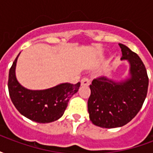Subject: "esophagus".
<instances>
[{"mask_svg":"<svg viewBox=\"0 0 153 153\" xmlns=\"http://www.w3.org/2000/svg\"><path fill=\"white\" fill-rule=\"evenodd\" d=\"M90 84V79L87 77H84L81 80V85H83V86H88Z\"/></svg>","mask_w":153,"mask_h":153,"instance_id":"1","label":"esophagus"}]
</instances>
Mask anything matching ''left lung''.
Listing matches in <instances>:
<instances>
[{
	"mask_svg": "<svg viewBox=\"0 0 153 153\" xmlns=\"http://www.w3.org/2000/svg\"><path fill=\"white\" fill-rule=\"evenodd\" d=\"M121 60L129 64V78L120 82L101 76L90 84L88 101L89 119L102 128L121 127L134 118L147 97L148 77L144 64L138 55L123 44Z\"/></svg>",
	"mask_w": 153,
	"mask_h": 153,
	"instance_id": "left-lung-1",
	"label": "left lung"
}]
</instances>
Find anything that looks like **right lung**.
I'll return each instance as SVG.
<instances>
[{"instance_id": "obj_1", "label": "right lung", "mask_w": 153, "mask_h": 153, "mask_svg": "<svg viewBox=\"0 0 153 153\" xmlns=\"http://www.w3.org/2000/svg\"><path fill=\"white\" fill-rule=\"evenodd\" d=\"M19 55L9 72L8 89L14 106L21 115L33 121L44 124L57 120L63 115L70 97L78 92L80 83H60L44 90L25 88L15 76Z\"/></svg>"}]
</instances>
